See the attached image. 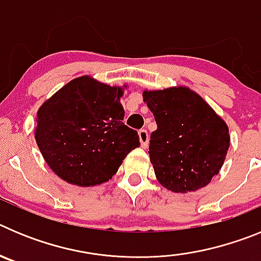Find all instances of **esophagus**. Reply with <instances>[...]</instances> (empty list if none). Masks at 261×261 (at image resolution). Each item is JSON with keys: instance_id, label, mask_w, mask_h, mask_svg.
I'll return each mask as SVG.
<instances>
[{"instance_id": "esophagus-1", "label": "esophagus", "mask_w": 261, "mask_h": 261, "mask_svg": "<svg viewBox=\"0 0 261 261\" xmlns=\"http://www.w3.org/2000/svg\"><path fill=\"white\" fill-rule=\"evenodd\" d=\"M138 137H140V142H141V146L144 149H146L147 144H149V135H147L146 129H141L140 132H138Z\"/></svg>"}]
</instances>
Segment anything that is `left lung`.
<instances>
[{
	"instance_id": "obj_1",
	"label": "left lung",
	"mask_w": 261,
	"mask_h": 261,
	"mask_svg": "<svg viewBox=\"0 0 261 261\" xmlns=\"http://www.w3.org/2000/svg\"><path fill=\"white\" fill-rule=\"evenodd\" d=\"M142 96L156 123L149 155L159 183L177 193L211 183L230 146L225 121L187 87L144 91Z\"/></svg>"
}]
</instances>
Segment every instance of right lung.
I'll list each match as a JSON object with an SVG mask.
<instances>
[{
	"mask_svg": "<svg viewBox=\"0 0 261 261\" xmlns=\"http://www.w3.org/2000/svg\"><path fill=\"white\" fill-rule=\"evenodd\" d=\"M121 87L75 78L38 111L36 144L52 171L80 187L108 181L128 153L140 146L123 123Z\"/></svg>",
	"mask_w": 261,
	"mask_h": 261,
	"instance_id": "1",
	"label": "right lung"
}]
</instances>
